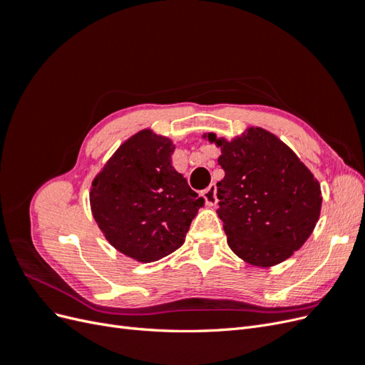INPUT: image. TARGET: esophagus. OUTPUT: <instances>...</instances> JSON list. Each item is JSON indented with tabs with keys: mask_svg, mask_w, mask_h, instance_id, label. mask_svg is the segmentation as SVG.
<instances>
[{
	"mask_svg": "<svg viewBox=\"0 0 365 365\" xmlns=\"http://www.w3.org/2000/svg\"><path fill=\"white\" fill-rule=\"evenodd\" d=\"M202 196H204L205 204H207L208 207H213V205H216V202H217V196H216V185H215V184H210V185L207 187V189L204 190Z\"/></svg>",
	"mask_w": 365,
	"mask_h": 365,
	"instance_id": "esophagus-1",
	"label": "esophagus"
}]
</instances>
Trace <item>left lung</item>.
Here are the masks:
<instances>
[{
    "mask_svg": "<svg viewBox=\"0 0 365 365\" xmlns=\"http://www.w3.org/2000/svg\"><path fill=\"white\" fill-rule=\"evenodd\" d=\"M220 148L225 176L217 185V216L228 247L254 267L289 259L312 235L322 212V189L294 150L262 128L233 140L204 134Z\"/></svg>",
    "mask_w": 365,
    "mask_h": 365,
    "instance_id": "left-lung-1",
    "label": "left lung"
}]
</instances>
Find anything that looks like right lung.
Masks as SVG:
<instances>
[{
  "instance_id": "right-lung-1",
  "label": "right lung",
  "mask_w": 365,
  "mask_h": 365,
  "mask_svg": "<svg viewBox=\"0 0 365 365\" xmlns=\"http://www.w3.org/2000/svg\"><path fill=\"white\" fill-rule=\"evenodd\" d=\"M175 145L152 129L128 138L91 182V212L117 251L141 263L160 260L185 240L204 197L172 165Z\"/></svg>"
}]
</instances>
